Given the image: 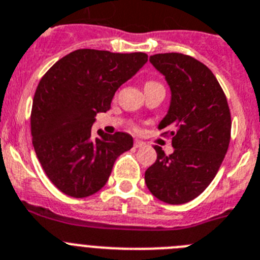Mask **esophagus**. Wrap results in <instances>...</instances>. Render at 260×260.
<instances>
[{
  "mask_svg": "<svg viewBox=\"0 0 260 260\" xmlns=\"http://www.w3.org/2000/svg\"><path fill=\"white\" fill-rule=\"evenodd\" d=\"M144 145H145V143H144V141L135 140V147L136 148H141V147H144Z\"/></svg>",
  "mask_w": 260,
  "mask_h": 260,
  "instance_id": "34e87169",
  "label": "esophagus"
}]
</instances>
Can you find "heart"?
Instances as JSON below:
<instances>
[{"label": "heart", "instance_id": "1", "mask_svg": "<svg viewBox=\"0 0 260 260\" xmlns=\"http://www.w3.org/2000/svg\"><path fill=\"white\" fill-rule=\"evenodd\" d=\"M148 83H154V82H148Z\"/></svg>", "mask_w": 260, "mask_h": 260}]
</instances>
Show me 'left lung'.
Here are the masks:
<instances>
[{"instance_id":"1","label":"left lung","mask_w":260,"mask_h":260,"mask_svg":"<svg viewBox=\"0 0 260 260\" xmlns=\"http://www.w3.org/2000/svg\"><path fill=\"white\" fill-rule=\"evenodd\" d=\"M150 63L171 87L167 116L158 124L172 139L174 152L165 156L154 147L157 160L145 172L154 197L171 205L198 197L215 177L228 152L231 115L217 78L200 60L180 52L156 54Z\"/></svg>"}]
</instances>
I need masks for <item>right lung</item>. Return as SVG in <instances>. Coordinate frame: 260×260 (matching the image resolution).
<instances>
[{"label": "right lung", "mask_w": 260, "mask_h": 260, "mask_svg": "<svg viewBox=\"0 0 260 260\" xmlns=\"http://www.w3.org/2000/svg\"><path fill=\"white\" fill-rule=\"evenodd\" d=\"M144 52L80 49L70 52L42 76L32 99V147L46 176L62 193L84 198L110 178L117 157L134 147L125 132L98 131L95 116L107 112L123 83L147 63Z\"/></svg>", "instance_id": "right-lung-1"}]
</instances>
